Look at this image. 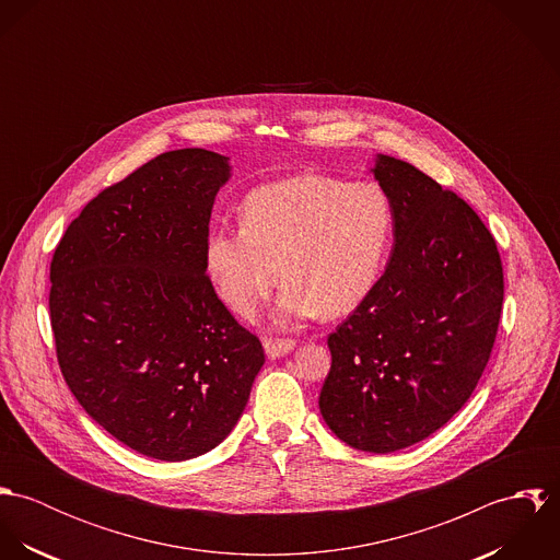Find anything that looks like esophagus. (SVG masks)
Returning <instances> with one entry per match:
<instances>
[{
  "label": "esophagus",
  "instance_id": "obj_1",
  "mask_svg": "<svg viewBox=\"0 0 560 560\" xmlns=\"http://www.w3.org/2000/svg\"><path fill=\"white\" fill-rule=\"evenodd\" d=\"M262 347H265L269 358H280V355L289 353L295 347V340H291V338H271L269 336V338L262 340Z\"/></svg>",
  "mask_w": 560,
  "mask_h": 560
}]
</instances>
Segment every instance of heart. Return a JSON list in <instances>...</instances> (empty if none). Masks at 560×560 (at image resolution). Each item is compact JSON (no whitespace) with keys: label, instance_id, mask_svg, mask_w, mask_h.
<instances>
[{"label":"heart","instance_id":"heart-1","mask_svg":"<svg viewBox=\"0 0 560 560\" xmlns=\"http://www.w3.org/2000/svg\"><path fill=\"white\" fill-rule=\"evenodd\" d=\"M395 229V205L377 180L300 174L254 189L243 226H220L205 245L222 302L249 319L282 278L284 319L340 317L377 284Z\"/></svg>","mask_w":560,"mask_h":560}]
</instances>
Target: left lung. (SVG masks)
<instances>
[{"label": "left lung", "mask_w": 560, "mask_h": 560, "mask_svg": "<svg viewBox=\"0 0 560 560\" xmlns=\"http://www.w3.org/2000/svg\"><path fill=\"white\" fill-rule=\"evenodd\" d=\"M373 172L395 205V247L369 298L327 336L319 407L349 446L395 453L472 397L495 342L504 273L464 198L407 161L382 155Z\"/></svg>", "instance_id": "1"}]
</instances>
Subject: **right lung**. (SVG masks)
Listing matches in <instances>:
<instances>
[{
  "label": "right lung",
  "mask_w": 560,
  "mask_h": 560,
  "mask_svg": "<svg viewBox=\"0 0 560 560\" xmlns=\"http://www.w3.org/2000/svg\"><path fill=\"white\" fill-rule=\"evenodd\" d=\"M229 161L180 149L98 191L51 258L49 315L62 377L129 448L185 462L237 424L265 362L218 298L205 245Z\"/></svg>",
  "instance_id": "right-lung-1"
}]
</instances>
